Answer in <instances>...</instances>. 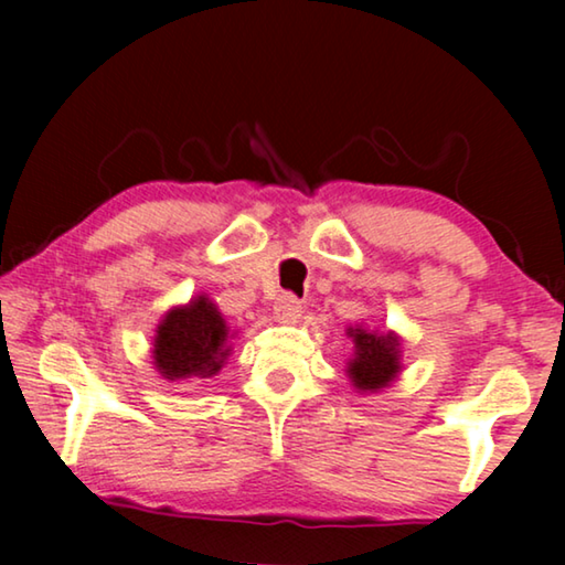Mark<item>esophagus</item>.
Returning a JSON list of instances; mask_svg holds the SVG:
<instances>
[{"mask_svg":"<svg viewBox=\"0 0 565 565\" xmlns=\"http://www.w3.org/2000/svg\"><path fill=\"white\" fill-rule=\"evenodd\" d=\"M274 317L281 321V324H291L301 317V301L291 294H279L274 301Z\"/></svg>","mask_w":565,"mask_h":565,"instance_id":"obj_1","label":"esophagus"}]
</instances>
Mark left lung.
<instances>
[{
  "instance_id": "left-lung-1",
  "label": "left lung",
  "mask_w": 565,
  "mask_h": 565,
  "mask_svg": "<svg viewBox=\"0 0 565 565\" xmlns=\"http://www.w3.org/2000/svg\"><path fill=\"white\" fill-rule=\"evenodd\" d=\"M354 354L347 360V377L360 395H377L387 390L402 372V337L392 329L347 327Z\"/></svg>"
}]
</instances>
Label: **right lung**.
I'll use <instances>...</instances> for the list:
<instances>
[{"instance_id":"add662e5","label":"right lung","mask_w":565,"mask_h":565,"mask_svg":"<svg viewBox=\"0 0 565 565\" xmlns=\"http://www.w3.org/2000/svg\"><path fill=\"white\" fill-rule=\"evenodd\" d=\"M226 319L205 294L191 301L170 307L153 337V366L168 382L209 380L221 372V366L234 352Z\"/></svg>"}]
</instances>
